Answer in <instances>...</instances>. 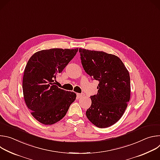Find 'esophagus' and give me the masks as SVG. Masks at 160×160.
I'll return each mask as SVG.
<instances>
[{"label":"esophagus","mask_w":160,"mask_h":160,"mask_svg":"<svg viewBox=\"0 0 160 160\" xmlns=\"http://www.w3.org/2000/svg\"><path fill=\"white\" fill-rule=\"evenodd\" d=\"M83 96H85V94H84L83 93L77 94V98H83Z\"/></svg>","instance_id":"34e87169"}]
</instances>
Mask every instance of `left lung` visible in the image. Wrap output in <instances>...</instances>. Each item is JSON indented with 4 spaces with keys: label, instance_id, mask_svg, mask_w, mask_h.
Returning <instances> with one entry per match:
<instances>
[{
    "label": "left lung",
    "instance_id": "1",
    "mask_svg": "<svg viewBox=\"0 0 160 160\" xmlns=\"http://www.w3.org/2000/svg\"><path fill=\"white\" fill-rule=\"evenodd\" d=\"M79 52L85 72L99 81L98 94L90 96L92 104L86 116L99 128L110 127L121 118L129 102V73L115 55L81 48Z\"/></svg>",
    "mask_w": 160,
    "mask_h": 160
}]
</instances>
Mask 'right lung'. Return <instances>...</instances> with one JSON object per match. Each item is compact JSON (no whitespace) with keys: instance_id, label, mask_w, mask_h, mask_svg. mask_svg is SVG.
Listing matches in <instances>:
<instances>
[{"instance_id":"add662e5","label":"right lung","mask_w":160,"mask_h":160,"mask_svg":"<svg viewBox=\"0 0 160 160\" xmlns=\"http://www.w3.org/2000/svg\"><path fill=\"white\" fill-rule=\"evenodd\" d=\"M77 52L78 49L42 50L28 60L22 78L24 99L32 116L41 123L59 122L75 101L76 94L58 88L54 80Z\"/></svg>"}]
</instances>
